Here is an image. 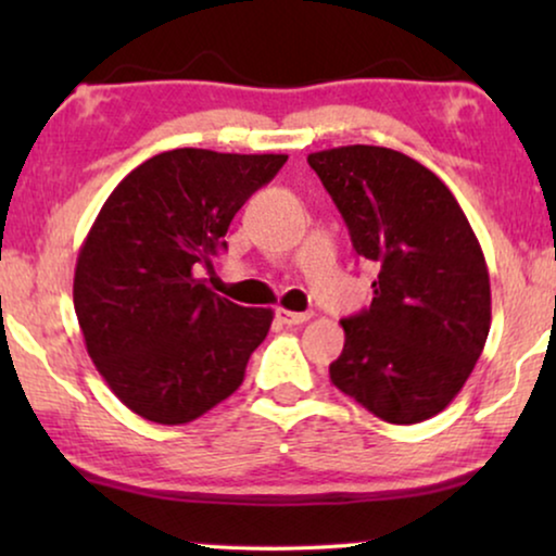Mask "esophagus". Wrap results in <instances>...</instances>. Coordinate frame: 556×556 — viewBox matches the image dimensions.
<instances>
[{"instance_id": "1", "label": "esophagus", "mask_w": 556, "mask_h": 556, "mask_svg": "<svg viewBox=\"0 0 556 556\" xmlns=\"http://www.w3.org/2000/svg\"><path fill=\"white\" fill-rule=\"evenodd\" d=\"M276 318H278L280 324H286V326H299V324H306L308 318H311V314H308V311H303V314H299V311L278 308L276 311Z\"/></svg>"}]
</instances>
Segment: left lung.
Listing matches in <instances>:
<instances>
[{
  "label": "left lung",
  "instance_id": "8db88e82",
  "mask_svg": "<svg viewBox=\"0 0 556 556\" xmlns=\"http://www.w3.org/2000/svg\"><path fill=\"white\" fill-rule=\"evenodd\" d=\"M364 261L379 268L375 299L349 316L331 382L394 425L443 413L463 390L491 329L483 250L451 189L415 159L384 147L308 154Z\"/></svg>",
  "mask_w": 556,
  "mask_h": 556
}]
</instances>
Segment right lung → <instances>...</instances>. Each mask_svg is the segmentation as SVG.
<instances>
[{
  "mask_svg": "<svg viewBox=\"0 0 556 556\" xmlns=\"http://www.w3.org/2000/svg\"><path fill=\"white\" fill-rule=\"evenodd\" d=\"M286 159L172 149L98 212L75 263V316L105 384L143 420H197L238 390L268 337L270 308L223 299L197 270L212 268L235 212Z\"/></svg>",
  "mask_w": 556,
  "mask_h": 556,
  "instance_id": "add662e5",
  "label": "right lung"
}]
</instances>
